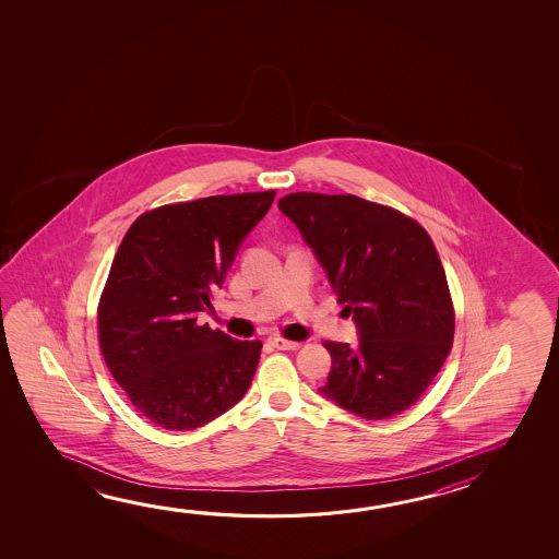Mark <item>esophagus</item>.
<instances>
[{
	"instance_id": "obj_1",
	"label": "esophagus",
	"mask_w": 559,
	"mask_h": 559,
	"mask_svg": "<svg viewBox=\"0 0 559 559\" xmlns=\"http://www.w3.org/2000/svg\"><path fill=\"white\" fill-rule=\"evenodd\" d=\"M269 343H271L273 347L278 348V350H296V348H300L298 341H288V338L284 337H271L269 338Z\"/></svg>"
}]
</instances>
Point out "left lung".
Instances as JSON below:
<instances>
[{"mask_svg": "<svg viewBox=\"0 0 559 559\" xmlns=\"http://www.w3.org/2000/svg\"><path fill=\"white\" fill-rule=\"evenodd\" d=\"M278 209L302 231L360 335L355 348L323 341L331 372L321 394L370 421L405 412L454 341V304L427 229L355 194L290 192Z\"/></svg>", "mask_w": 559, "mask_h": 559, "instance_id": "left-lung-1", "label": "left lung"}]
</instances>
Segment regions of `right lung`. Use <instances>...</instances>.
I'll list each match as a JSON object with an SVG mask.
<instances>
[{"label":"right lung","instance_id":"1","mask_svg":"<svg viewBox=\"0 0 559 559\" xmlns=\"http://www.w3.org/2000/svg\"><path fill=\"white\" fill-rule=\"evenodd\" d=\"M273 201L275 191L164 204L140 214L120 241L97 306L99 348L157 427L199 429L248 392L263 343L197 320Z\"/></svg>","mask_w":559,"mask_h":559}]
</instances>
